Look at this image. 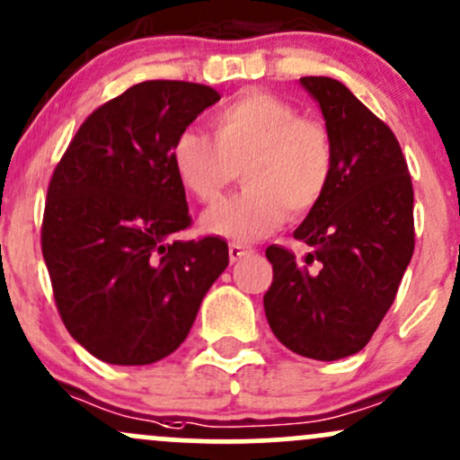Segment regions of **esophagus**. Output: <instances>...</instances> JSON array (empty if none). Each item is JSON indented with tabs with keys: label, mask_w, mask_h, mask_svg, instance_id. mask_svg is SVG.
<instances>
[{
	"label": "esophagus",
	"mask_w": 460,
	"mask_h": 460,
	"mask_svg": "<svg viewBox=\"0 0 460 460\" xmlns=\"http://www.w3.org/2000/svg\"><path fill=\"white\" fill-rule=\"evenodd\" d=\"M255 251L251 249V246H244V244H238V242H231L229 244V257L231 261H240L242 257H249L253 255Z\"/></svg>",
	"instance_id": "esophagus-1"
}]
</instances>
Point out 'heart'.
Segmentation results:
<instances>
[{"label": "heart", "instance_id": "heart-1", "mask_svg": "<svg viewBox=\"0 0 460 460\" xmlns=\"http://www.w3.org/2000/svg\"><path fill=\"white\" fill-rule=\"evenodd\" d=\"M211 135L183 130L172 164L183 188L216 205L242 170L246 190L203 218L205 231L253 242L279 229L288 207L305 214L321 200L334 170L330 133L321 122L266 91H244L211 115Z\"/></svg>", "mask_w": 460, "mask_h": 460}]
</instances>
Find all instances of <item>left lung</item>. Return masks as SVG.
<instances>
[{"instance_id": "1", "label": "left lung", "mask_w": 460, "mask_h": 460, "mask_svg": "<svg viewBox=\"0 0 460 460\" xmlns=\"http://www.w3.org/2000/svg\"><path fill=\"white\" fill-rule=\"evenodd\" d=\"M319 102L334 150L321 200L296 226L304 260L272 244L264 312L272 334L312 360H341L371 341L415 249L412 181L400 141L342 83L299 80Z\"/></svg>"}]
</instances>
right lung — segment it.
<instances>
[{"mask_svg": "<svg viewBox=\"0 0 460 460\" xmlns=\"http://www.w3.org/2000/svg\"><path fill=\"white\" fill-rule=\"evenodd\" d=\"M216 89L146 80L84 119L54 170L41 246L65 327L109 365H153L179 349L203 296L229 264L214 235L188 229L174 139Z\"/></svg>", "mask_w": 460, "mask_h": 460, "instance_id": "obj_1", "label": "right lung"}]
</instances>
